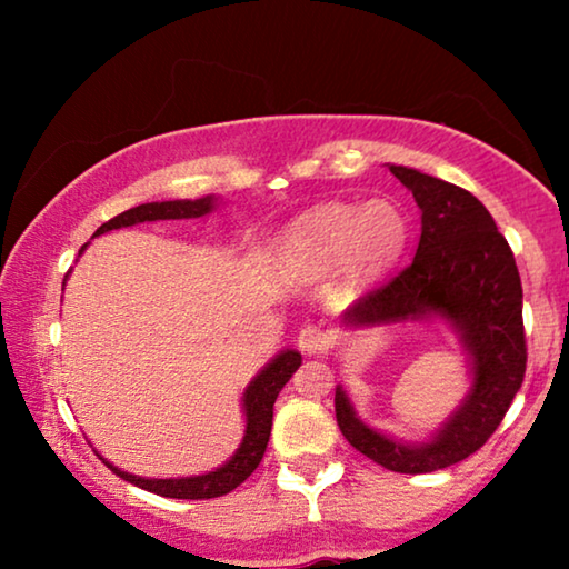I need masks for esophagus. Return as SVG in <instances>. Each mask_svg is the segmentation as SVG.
Wrapping results in <instances>:
<instances>
[{"label": "esophagus", "mask_w": 569, "mask_h": 569, "mask_svg": "<svg viewBox=\"0 0 569 569\" xmlns=\"http://www.w3.org/2000/svg\"><path fill=\"white\" fill-rule=\"evenodd\" d=\"M329 333H326L321 326H313V323H308V326H302L300 329V333H298V347H300V352L302 355H308V357H313V355H326L329 352Z\"/></svg>", "instance_id": "1"}]
</instances>
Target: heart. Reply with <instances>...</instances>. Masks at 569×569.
<instances>
[{
  "label": "heart",
  "mask_w": 569,
  "mask_h": 569,
  "mask_svg": "<svg viewBox=\"0 0 569 569\" xmlns=\"http://www.w3.org/2000/svg\"><path fill=\"white\" fill-rule=\"evenodd\" d=\"M409 217L391 199L326 204L308 212L279 240V259L306 274H329L341 263L347 284H362L401 259Z\"/></svg>",
  "instance_id": "heart-1"
}]
</instances>
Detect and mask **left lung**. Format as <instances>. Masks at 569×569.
Returning a JSON list of instances; mask_svg holds the SVG:
<instances>
[{
    "label": "left lung",
    "mask_w": 569,
    "mask_h": 569,
    "mask_svg": "<svg viewBox=\"0 0 569 569\" xmlns=\"http://www.w3.org/2000/svg\"><path fill=\"white\" fill-rule=\"evenodd\" d=\"M422 212L415 261L362 295L341 316L352 331L393 323H446L469 368V391L430 438L411 442L386 435L357 415L337 386L339 430L349 446L388 471L448 469L485 446L502 422L526 376L523 287L502 232L487 207L461 186L388 166Z\"/></svg>",
    "instance_id": "obj_1"
}]
</instances>
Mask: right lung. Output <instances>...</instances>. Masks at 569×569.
I'll list each match as a JSON object with an SVG mask.
<instances>
[{
  "label": "right lung",
  "mask_w": 569,
  "mask_h": 569,
  "mask_svg": "<svg viewBox=\"0 0 569 569\" xmlns=\"http://www.w3.org/2000/svg\"><path fill=\"white\" fill-rule=\"evenodd\" d=\"M220 207V197L214 193H207L201 199H173V201H150V204L131 207L127 212H121L113 220H108L96 230V236H103V232L131 228V224L139 222H158V220H193V217H204ZM84 243L80 248V256L84 253ZM69 277V274H67ZM64 277V284H67ZM302 365V357L298 349H282V352L271 357V360L263 365V368L256 372L251 383L246 386L243 391V417H246V430L243 440L236 448L228 461L217 469L207 473H197V477H170V479H152V477H137V473L121 471L119 466H113L108 458L100 456L108 469H111L116 477H121L129 485H137L147 489V492H154L160 497H173V500H212V497H222L232 492V489L243 485V481L256 471V466L261 463L263 453H267V442L271 435V417H274V401L279 391H282L287 380L292 378V372Z\"/></svg>",
  "instance_id": "1"
}]
</instances>
